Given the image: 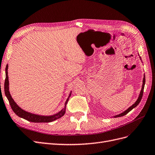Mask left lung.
<instances>
[{
	"label": "left lung",
	"instance_id": "obj_1",
	"mask_svg": "<svg viewBox=\"0 0 155 155\" xmlns=\"http://www.w3.org/2000/svg\"><path fill=\"white\" fill-rule=\"evenodd\" d=\"M140 59H141V58H140ZM145 83H146V78H145V76H144V77H143V84H142V90H141V91H140V95H139V97H138L137 101L136 102H135L134 104H133L131 106H130V107L128 109L126 110L125 111L122 112V114H119V115H116V116H114L115 117H122V116H124V115H126L127 113H129V112H130L131 110H133V108H135L136 106H137L138 104L140 103V101H141V99H142V95H143V88H144Z\"/></svg>",
	"mask_w": 155,
	"mask_h": 155
}]
</instances>
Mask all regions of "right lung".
<instances>
[{"instance_id":"obj_1","label":"right lung","mask_w":155,"mask_h":155,"mask_svg":"<svg viewBox=\"0 0 155 155\" xmlns=\"http://www.w3.org/2000/svg\"><path fill=\"white\" fill-rule=\"evenodd\" d=\"M8 65H7L6 67V79H5V83H4V92L5 95L7 97L9 104L12 107L13 111L15 112L16 115H17L18 117L23 118L27 120L33 122H52L56 119H60V117L64 115L65 113V109H66V105L67 104V102L68 101V99L67 100L65 104V107L63 108V110H61L59 113H58L55 115H51V116H42V115H38L31 114L29 112L25 111L21 109L19 106L17 104L14 100L12 99V96L10 95L9 91V81H8ZM71 95V94H70ZM69 95V96H70Z\"/></svg>"}]
</instances>
